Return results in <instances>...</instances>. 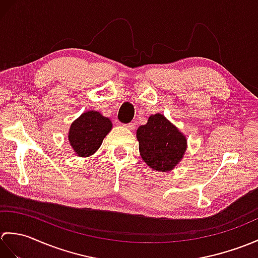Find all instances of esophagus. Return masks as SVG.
Segmentation results:
<instances>
[{"instance_id":"1","label":"esophagus","mask_w":258,"mask_h":258,"mask_svg":"<svg viewBox=\"0 0 258 258\" xmlns=\"http://www.w3.org/2000/svg\"><path fill=\"white\" fill-rule=\"evenodd\" d=\"M135 123L134 122H132V123H128V124H124L123 126L124 127H126V128H130V130H132V128H134L135 127Z\"/></svg>"}]
</instances>
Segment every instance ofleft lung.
I'll use <instances>...</instances> for the list:
<instances>
[{"mask_svg":"<svg viewBox=\"0 0 258 258\" xmlns=\"http://www.w3.org/2000/svg\"><path fill=\"white\" fill-rule=\"evenodd\" d=\"M140 154L151 168L167 172L182 160L186 151L185 136L162 114L149 117L136 132Z\"/></svg>","mask_w":258,"mask_h":258,"instance_id":"obj_1","label":"left lung"}]
</instances>
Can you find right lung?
I'll return each mask as SVG.
<instances>
[{"mask_svg":"<svg viewBox=\"0 0 258 258\" xmlns=\"http://www.w3.org/2000/svg\"><path fill=\"white\" fill-rule=\"evenodd\" d=\"M112 128V122L95 111L83 113L70 127L69 141L79 156H90L101 146Z\"/></svg>","mask_w":258,"mask_h":258,"instance_id":"add662e5","label":"right lung"}]
</instances>
